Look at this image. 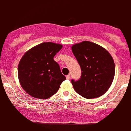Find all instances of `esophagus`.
I'll return each mask as SVG.
<instances>
[{
	"label": "esophagus",
	"instance_id": "obj_1",
	"mask_svg": "<svg viewBox=\"0 0 131 131\" xmlns=\"http://www.w3.org/2000/svg\"><path fill=\"white\" fill-rule=\"evenodd\" d=\"M67 79H68V80L70 79V74H69V75H67Z\"/></svg>",
	"mask_w": 131,
	"mask_h": 131
}]
</instances>
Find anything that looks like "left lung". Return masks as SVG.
<instances>
[{
  "mask_svg": "<svg viewBox=\"0 0 131 131\" xmlns=\"http://www.w3.org/2000/svg\"><path fill=\"white\" fill-rule=\"evenodd\" d=\"M71 49L82 70L79 80H71L73 89L86 99L102 95L114 78L115 64L111 55L102 46L86 41L73 45Z\"/></svg>",
  "mask_w": 131,
  "mask_h": 131,
  "instance_id": "1",
  "label": "left lung"
}]
</instances>
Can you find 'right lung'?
Here are the masks:
<instances>
[{
  "label": "right lung",
  "instance_id": "add662e5",
  "mask_svg": "<svg viewBox=\"0 0 131 131\" xmlns=\"http://www.w3.org/2000/svg\"><path fill=\"white\" fill-rule=\"evenodd\" d=\"M62 45L42 42L24 54L18 65L22 87L33 97L46 99L58 92L66 77L53 58Z\"/></svg>",
  "mask_w": 131,
  "mask_h": 131
}]
</instances>
